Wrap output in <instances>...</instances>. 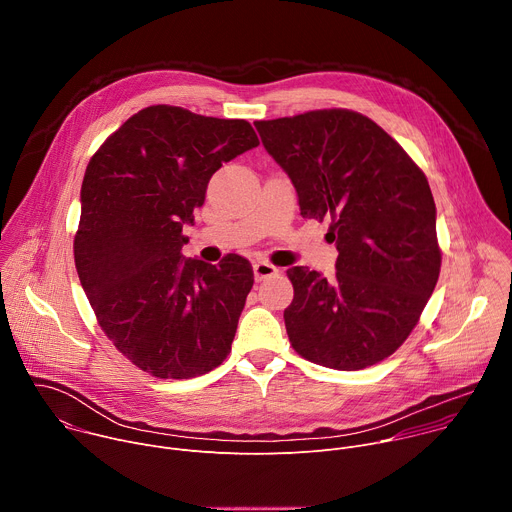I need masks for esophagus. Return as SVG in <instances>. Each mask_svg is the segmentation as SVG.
<instances>
[{"instance_id":"esophagus-1","label":"esophagus","mask_w":512,"mask_h":512,"mask_svg":"<svg viewBox=\"0 0 512 512\" xmlns=\"http://www.w3.org/2000/svg\"><path fill=\"white\" fill-rule=\"evenodd\" d=\"M253 273H255V279H257V281H263V279H267V277H275V275L279 273V267H275V265H271V263H267V261H257V263L253 265Z\"/></svg>"}]
</instances>
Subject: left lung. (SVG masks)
I'll use <instances>...</instances> for the list:
<instances>
[{"mask_svg": "<svg viewBox=\"0 0 512 512\" xmlns=\"http://www.w3.org/2000/svg\"><path fill=\"white\" fill-rule=\"evenodd\" d=\"M296 186L304 218H328L336 273L291 267L289 344L310 362L360 371L413 332L440 277L435 202L423 170L373 119L316 109L255 121Z\"/></svg>", "mask_w": 512, "mask_h": 512, "instance_id": "left-lung-1", "label": "left lung"}]
</instances>
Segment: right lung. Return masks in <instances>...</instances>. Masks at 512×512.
Instances as JSON below:
<instances>
[{
	"label": "right lung",
	"mask_w": 512,
	"mask_h": 512,
	"mask_svg": "<svg viewBox=\"0 0 512 512\" xmlns=\"http://www.w3.org/2000/svg\"><path fill=\"white\" fill-rule=\"evenodd\" d=\"M245 119L152 105L93 154L81 188L75 265L97 322L143 373L192 379L221 364L253 287L241 255L184 259L182 235L210 176L257 148Z\"/></svg>",
	"instance_id": "obj_1"
}]
</instances>
